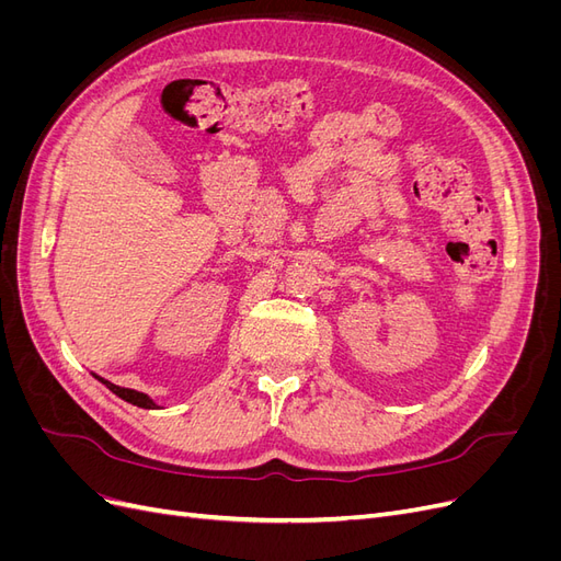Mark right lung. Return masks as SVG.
I'll use <instances>...</instances> for the list:
<instances>
[{"label": "right lung", "instance_id": "obj_1", "mask_svg": "<svg viewBox=\"0 0 561 561\" xmlns=\"http://www.w3.org/2000/svg\"><path fill=\"white\" fill-rule=\"evenodd\" d=\"M93 375V371H91ZM100 383H105L114 396H118L122 400H126V402H130V404H135V407H142V410H159V404L151 400L147 393H140V390H133V388H124V386H116V383H112V381H107V379H103V377H98V375H93Z\"/></svg>", "mask_w": 561, "mask_h": 561}]
</instances>
